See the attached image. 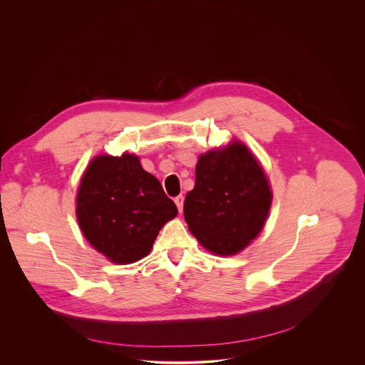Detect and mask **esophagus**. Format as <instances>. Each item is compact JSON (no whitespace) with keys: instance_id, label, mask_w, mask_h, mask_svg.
<instances>
[{"instance_id":"esophagus-1","label":"esophagus","mask_w":365,"mask_h":365,"mask_svg":"<svg viewBox=\"0 0 365 365\" xmlns=\"http://www.w3.org/2000/svg\"><path fill=\"white\" fill-rule=\"evenodd\" d=\"M183 200H185V197H183L182 195H179V196L175 197V203H176V206H178V210H179L180 214H182V211H183Z\"/></svg>"}]
</instances>
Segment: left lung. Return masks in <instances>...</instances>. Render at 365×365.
Masks as SVG:
<instances>
[{"label":"left lung","instance_id":"obj_1","mask_svg":"<svg viewBox=\"0 0 365 365\" xmlns=\"http://www.w3.org/2000/svg\"><path fill=\"white\" fill-rule=\"evenodd\" d=\"M183 215L197 242L217 255H235L262 232L273 202L269 178L238 138L200 154Z\"/></svg>","mask_w":365,"mask_h":365}]
</instances>
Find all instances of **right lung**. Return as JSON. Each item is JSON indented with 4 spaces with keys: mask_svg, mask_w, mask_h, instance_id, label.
<instances>
[{
    "mask_svg": "<svg viewBox=\"0 0 365 365\" xmlns=\"http://www.w3.org/2000/svg\"><path fill=\"white\" fill-rule=\"evenodd\" d=\"M76 220L86 241L108 262L131 264L148 255L159 231L178 215L138 155L98 154L76 193Z\"/></svg>",
    "mask_w": 365,
    "mask_h": 365,
    "instance_id": "right-lung-1",
    "label": "right lung"
}]
</instances>
